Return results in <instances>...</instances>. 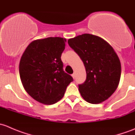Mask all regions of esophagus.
I'll return each mask as SVG.
<instances>
[{
	"label": "esophagus",
	"instance_id": "obj_1",
	"mask_svg": "<svg viewBox=\"0 0 135 135\" xmlns=\"http://www.w3.org/2000/svg\"><path fill=\"white\" fill-rule=\"evenodd\" d=\"M75 73H73V74L71 75V76L73 77V79H75Z\"/></svg>",
	"mask_w": 135,
	"mask_h": 135
}]
</instances>
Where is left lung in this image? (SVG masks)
I'll return each mask as SVG.
<instances>
[{
	"label": "left lung",
	"mask_w": 135,
	"mask_h": 135,
	"mask_svg": "<svg viewBox=\"0 0 135 135\" xmlns=\"http://www.w3.org/2000/svg\"><path fill=\"white\" fill-rule=\"evenodd\" d=\"M80 56L86 71V79L79 84L82 97L90 103L105 101L116 91L121 76V64L113 48L103 39L84 34L68 41Z\"/></svg>",
	"instance_id": "1"
}]
</instances>
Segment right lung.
<instances>
[{
    "label": "right lung",
    "mask_w": 135,
    "mask_h": 135,
    "mask_svg": "<svg viewBox=\"0 0 135 135\" xmlns=\"http://www.w3.org/2000/svg\"><path fill=\"white\" fill-rule=\"evenodd\" d=\"M66 40L50 37L34 40L23 52L19 75L23 87L33 99L52 105L63 98L73 77L64 71L61 55Z\"/></svg>",
    "instance_id": "1"
}]
</instances>
